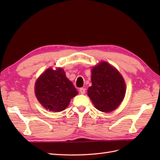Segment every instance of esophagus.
<instances>
[{
    "instance_id": "34e87169",
    "label": "esophagus",
    "mask_w": 160,
    "mask_h": 160,
    "mask_svg": "<svg viewBox=\"0 0 160 160\" xmlns=\"http://www.w3.org/2000/svg\"><path fill=\"white\" fill-rule=\"evenodd\" d=\"M79 91L81 94H84L86 92V89H84V88H80V89H79Z\"/></svg>"
}]
</instances>
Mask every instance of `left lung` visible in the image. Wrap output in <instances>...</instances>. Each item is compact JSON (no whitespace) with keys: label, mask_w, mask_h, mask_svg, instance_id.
<instances>
[{"label":"left lung","mask_w":160,"mask_h":160,"mask_svg":"<svg viewBox=\"0 0 160 160\" xmlns=\"http://www.w3.org/2000/svg\"><path fill=\"white\" fill-rule=\"evenodd\" d=\"M92 86L88 96L97 109L102 112L115 110L125 96L126 85L121 74L107 62H102L91 70Z\"/></svg>","instance_id":"8db88e82"}]
</instances>
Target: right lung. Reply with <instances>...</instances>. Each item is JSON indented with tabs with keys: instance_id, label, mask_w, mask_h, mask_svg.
Returning a JSON list of instances; mask_svg holds the SVG:
<instances>
[{
	"instance_id": "right-lung-1",
	"label": "right lung",
	"mask_w": 160,
	"mask_h": 160,
	"mask_svg": "<svg viewBox=\"0 0 160 160\" xmlns=\"http://www.w3.org/2000/svg\"><path fill=\"white\" fill-rule=\"evenodd\" d=\"M37 99L46 109L60 112L68 107L78 91L62 69H47L35 84Z\"/></svg>"
}]
</instances>
